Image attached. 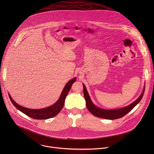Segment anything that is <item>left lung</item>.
<instances>
[{"instance_id":"8db88e82","label":"left lung","mask_w":154,"mask_h":154,"mask_svg":"<svg viewBox=\"0 0 154 154\" xmlns=\"http://www.w3.org/2000/svg\"><path fill=\"white\" fill-rule=\"evenodd\" d=\"M82 85L84 87V98L86 101V105L88 110L93 115H94L96 117L106 119H109V120H114V119L123 117L124 116H125L126 114L130 112L140 102V101L142 98L143 95L144 94V92H145V86H144V88L143 89V91L141 95L138 98H137L134 102H133L129 106L123 108L117 109L114 110H106V109H103L97 107L92 103L89 95V94L85 85L84 84Z\"/></svg>"}]
</instances>
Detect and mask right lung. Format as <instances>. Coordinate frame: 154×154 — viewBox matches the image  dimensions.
I'll return each mask as SVG.
<instances>
[{
	"label": "right lung",
	"instance_id": "add662e5",
	"mask_svg": "<svg viewBox=\"0 0 154 154\" xmlns=\"http://www.w3.org/2000/svg\"><path fill=\"white\" fill-rule=\"evenodd\" d=\"M76 78L75 77L73 79H70L69 81L67 82L63 88L61 95L59 98V100L55 103L54 104L49 106L48 107L41 109H31L25 108L22 107L21 106L18 104L12 98L11 96L9 94V97L11 102L12 103L13 105L18 109L21 111L26 116L29 117H31L34 119H38V120H43V119H48L50 118H52L56 116L60 111L62 109L64 104L65 100L66 98V96L71 88L72 84L76 81Z\"/></svg>",
	"mask_w": 154,
	"mask_h": 154
}]
</instances>
